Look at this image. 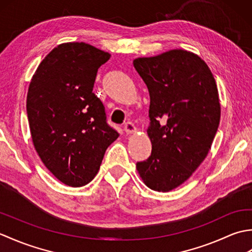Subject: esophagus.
Returning <instances> with one entry per match:
<instances>
[{
	"instance_id": "34e87169",
	"label": "esophagus",
	"mask_w": 252,
	"mask_h": 252,
	"mask_svg": "<svg viewBox=\"0 0 252 252\" xmlns=\"http://www.w3.org/2000/svg\"><path fill=\"white\" fill-rule=\"evenodd\" d=\"M125 131H126V134H132V133H134L136 131V127L134 126V123L131 122V121H127L125 125Z\"/></svg>"
}]
</instances>
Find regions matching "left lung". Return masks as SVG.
<instances>
[{
    "mask_svg": "<svg viewBox=\"0 0 252 252\" xmlns=\"http://www.w3.org/2000/svg\"><path fill=\"white\" fill-rule=\"evenodd\" d=\"M135 70L147 85L148 136L152 154L136 163L149 189L169 191L194 173L206 158L220 123L216 80L194 53L172 50L136 58Z\"/></svg>",
    "mask_w": 252,
    "mask_h": 252,
    "instance_id": "left-lung-1",
    "label": "left lung"
}]
</instances>
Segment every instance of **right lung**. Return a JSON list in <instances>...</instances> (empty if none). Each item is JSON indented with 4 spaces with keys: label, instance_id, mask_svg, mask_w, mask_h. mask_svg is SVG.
<instances>
[{
    "label": "right lung",
    "instance_id": "1",
    "mask_svg": "<svg viewBox=\"0 0 252 252\" xmlns=\"http://www.w3.org/2000/svg\"><path fill=\"white\" fill-rule=\"evenodd\" d=\"M108 53L72 42L55 47L37 67L27 95V115L36 153L63 184L87 185L119 133L107 122L93 93Z\"/></svg>",
    "mask_w": 252,
    "mask_h": 252
}]
</instances>
